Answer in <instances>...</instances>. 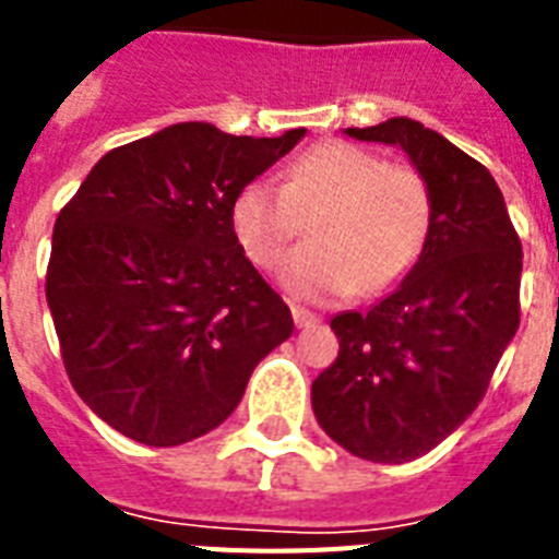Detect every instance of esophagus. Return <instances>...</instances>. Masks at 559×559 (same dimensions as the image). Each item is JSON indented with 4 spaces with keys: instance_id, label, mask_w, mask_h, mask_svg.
<instances>
[{
    "instance_id": "1",
    "label": "esophagus",
    "mask_w": 559,
    "mask_h": 559,
    "mask_svg": "<svg viewBox=\"0 0 559 559\" xmlns=\"http://www.w3.org/2000/svg\"><path fill=\"white\" fill-rule=\"evenodd\" d=\"M289 310H293V322H296V328H313V324H319V316L305 310V307L293 305Z\"/></svg>"
}]
</instances>
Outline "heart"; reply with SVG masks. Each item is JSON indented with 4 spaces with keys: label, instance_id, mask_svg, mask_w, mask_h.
<instances>
[{
    "label": "heart",
    "instance_id": "1",
    "mask_svg": "<svg viewBox=\"0 0 559 559\" xmlns=\"http://www.w3.org/2000/svg\"><path fill=\"white\" fill-rule=\"evenodd\" d=\"M313 243L287 261L281 281L307 301L377 296L406 278L432 226V193L408 165L350 142H322L293 162L284 186L252 179L231 202L246 258L272 270L298 237V214H316Z\"/></svg>",
    "mask_w": 559,
    "mask_h": 559
}]
</instances>
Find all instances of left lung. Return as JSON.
Returning a JSON list of instances; mask_svg holds the SVG:
<instances>
[{"mask_svg": "<svg viewBox=\"0 0 559 559\" xmlns=\"http://www.w3.org/2000/svg\"><path fill=\"white\" fill-rule=\"evenodd\" d=\"M348 135L406 151L432 193V226L391 296L331 322L340 357L313 380V412L350 455L403 464L485 397L520 328L522 243L490 170L441 133L389 118Z\"/></svg>", "mask_w": 559, "mask_h": 559, "instance_id": "8db88e82", "label": "left lung"}]
</instances>
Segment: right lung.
I'll use <instances>...</instances> for the list:
<instances>
[{
    "instance_id": "1",
    "label": "right lung",
    "mask_w": 559,
    "mask_h": 559,
    "mask_svg": "<svg viewBox=\"0 0 559 559\" xmlns=\"http://www.w3.org/2000/svg\"><path fill=\"white\" fill-rule=\"evenodd\" d=\"M278 139L186 121L121 144L57 214L46 298L74 391L116 432L179 447L217 429L293 313L231 228Z\"/></svg>"
}]
</instances>
